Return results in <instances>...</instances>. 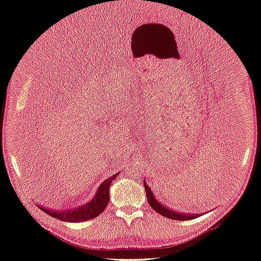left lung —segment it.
Listing matches in <instances>:
<instances>
[{
    "instance_id": "1",
    "label": "left lung",
    "mask_w": 261,
    "mask_h": 261,
    "mask_svg": "<svg viewBox=\"0 0 261 261\" xmlns=\"http://www.w3.org/2000/svg\"><path fill=\"white\" fill-rule=\"evenodd\" d=\"M144 185H145V191H146V195H147V199H148V202L150 206H151V208L156 211L158 213H160L161 216L165 217V218H169V219H172V220H179V221H185V220H192V219H195L197 217L200 216V213H196V215H194V213H185V212H178L176 210H173L171 208H168L165 204H162L160 201H158L156 198L154 197L151 188H150L147 183L144 179ZM202 215V213H201Z\"/></svg>"
}]
</instances>
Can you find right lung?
I'll return each mask as SVG.
<instances>
[{
    "label": "right lung",
    "instance_id": "obj_1",
    "mask_svg": "<svg viewBox=\"0 0 261 261\" xmlns=\"http://www.w3.org/2000/svg\"><path fill=\"white\" fill-rule=\"evenodd\" d=\"M118 173H115L114 175L105 179L102 183L99 185L96 195L93 196V198L86 202L82 206L73 207L72 209H65V210H60V209H52L49 207H44L42 204H37V206L40 208L42 211H44L46 215L50 217H53L55 219H59L61 221H64V222H83V221H88L93 218L98 217L100 213L105 211L107 208L110 196V185H111L112 180L116 178Z\"/></svg>",
    "mask_w": 261,
    "mask_h": 261
}]
</instances>
